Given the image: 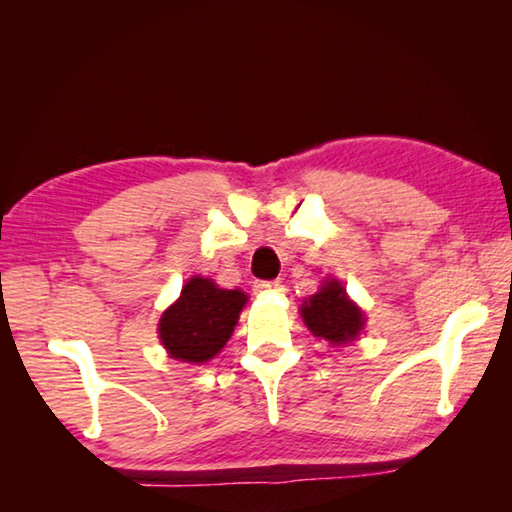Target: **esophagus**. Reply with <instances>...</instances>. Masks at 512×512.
<instances>
[{"mask_svg":"<svg viewBox=\"0 0 512 512\" xmlns=\"http://www.w3.org/2000/svg\"><path fill=\"white\" fill-rule=\"evenodd\" d=\"M273 287H277V282H275V280H262V282H255V291H268V289H273Z\"/></svg>","mask_w":512,"mask_h":512,"instance_id":"obj_1","label":"esophagus"}]
</instances>
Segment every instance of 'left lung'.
<instances>
[{"label":"left lung","mask_w":512,"mask_h":512,"mask_svg":"<svg viewBox=\"0 0 512 512\" xmlns=\"http://www.w3.org/2000/svg\"><path fill=\"white\" fill-rule=\"evenodd\" d=\"M300 314L309 332L332 345L359 339L366 325L361 307L354 305L339 280H325L318 293L300 305Z\"/></svg>","instance_id":"1"}]
</instances>
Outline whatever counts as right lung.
<instances>
[{"label":"right lung","instance_id":"right-lung-1","mask_svg":"<svg viewBox=\"0 0 512 512\" xmlns=\"http://www.w3.org/2000/svg\"><path fill=\"white\" fill-rule=\"evenodd\" d=\"M246 302L244 291L221 289L210 277L194 275L160 318L158 334L164 350L183 363L210 361L235 332Z\"/></svg>","mask_w":512,"mask_h":512}]
</instances>
